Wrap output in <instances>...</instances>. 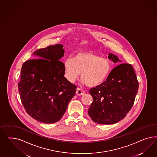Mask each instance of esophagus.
Returning <instances> with one entry per match:
<instances>
[{
	"label": "esophagus",
	"instance_id": "34e87169",
	"mask_svg": "<svg viewBox=\"0 0 157 157\" xmlns=\"http://www.w3.org/2000/svg\"><path fill=\"white\" fill-rule=\"evenodd\" d=\"M85 92L83 90L81 89H79V88H77L76 89V95H82L85 94Z\"/></svg>",
	"mask_w": 157,
	"mask_h": 157
}]
</instances>
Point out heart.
Returning a JSON list of instances; mask_svg holds the SVG:
<instances>
[{"label":"heart","instance_id":"obj_1","mask_svg":"<svg viewBox=\"0 0 157 157\" xmlns=\"http://www.w3.org/2000/svg\"><path fill=\"white\" fill-rule=\"evenodd\" d=\"M64 75L71 82L80 75L82 82L90 87L102 83L111 70L110 62L91 51L78 53L74 58H67L63 63Z\"/></svg>","mask_w":157,"mask_h":157}]
</instances>
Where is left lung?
I'll return each mask as SVG.
<instances>
[{
	"instance_id": "obj_1",
	"label": "left lung",
	"mask_w": 157,
	"mask_h": 157,
	"mask_svg": "<svg viewBox=\"0 0 157 157\" xmlns=\"http://www.w3.org/2000/svg\"><path fill=\"white\" fill-rule=\"evenodd\" d=\"M108 59L121 62L109 53ZM139 83L132 65L120 64L110 71L106 80L89 92L93 101L88 110L92 120L99 124H113L123 119L132 107Z\"/></svg>"
}]
</instances>
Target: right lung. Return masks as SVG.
<instances>
[{"label": "right lung", "instance_id": "obj_1", "mask_svg": "<svg viewBox=\"0 0 157 157\" xmlns=\"http://www.w3.org/2000/svg\"><path fill=\"white\" fill-rule=\"evenodd\" d=\"M62 44L35 51L37 59L25 62L21 71L18 90L26 112L43 123L60 120L75 95L76 86L64 76Z\"/></svg>", "mask_w": 157, "mask_h": 157}]
</instances>
